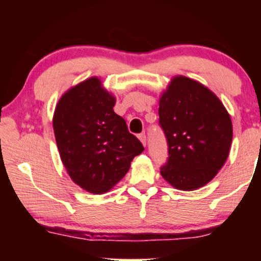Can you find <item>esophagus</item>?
<instances>
[{
    "label": "esophagus",
    "instance_id": "1",
    "mask_svg": "<svg viewBox=\"0 0 261 261\" xmlns=\"http://www.w3.org/2000/svg\"><path fill=\"white\" fill-rule=\"evenodd\" d=\"M138 138H139V140H140V141L142 142V145L146 146V144H147V139H146V135H145L144 133L139 134Z\"/></svg>",
    "mask_w": 261,
    "mask_h": 261
}]
</instances>
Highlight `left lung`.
<instances>
[{"mask_svg":"<svg viewBox=\"0 0 261 261\" xmlns=\"http://www.w3.org/2000/svg\"><path fill=\"white\" fill-rule=\"evenodd\" d=\"M158 114L169 146L163 178L184 191L204 187L222 169L233 139L222 102L203 84L177 76L163 92Z\"/></svg>","mask_w":261,"mask_h":261,"instance_id":"obj_1","label":"left lung"}]
</instances>
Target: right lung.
Here are the masks:
<instances>
[{
    "instance_id": "add662e5",
    "label": "right lung",
    "mask_w": 261,
    "mask_h": 261,
    "mask_svg": "<svg viewBox=\"0 0 261 261\" xmlns=\"http://www.w3.org/2000/svg\"><path fill=\"white\" fill-rule=\"evenodd\" d=\"M114 106L115 97L91 77L67 90L53 115L60 159L71 179L91 194L115 187L144 151Z\"/></svg>"
}]
</instances>
